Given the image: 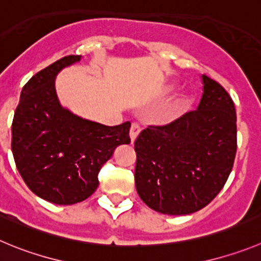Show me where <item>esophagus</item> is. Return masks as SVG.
I'll return each mask as SVG.
<instances>
[{
    "label": "esophagus",
    "mask_w": 261,
    "mask_h": 261,
    "mask_svg": "<svg viewBox=\"0 0 261 261\" xmlns=\"http://www.w3.org/2000/svg\"><path fill=\"white\" fill-rule=\"evenodd\" d=\"M140 131H142V127H140V125H139V123L134 122L133 125H131V128H130L131 142H135V139L138 138V135L140 134Z\"/></svg>",
    "instance_id": "obj_1"
}]
</instances>
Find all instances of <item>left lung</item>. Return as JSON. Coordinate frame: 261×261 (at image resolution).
<instances>
[{
	"label": "left lung",
	"mask_w": 261,
	"mask_h": 261,
	"mask_svg": "<svg viewBox=\"0 0 261 261\" xmlns=\"http://www.w3.org/2000/svg\"><path fill=\"white\" fill-rule=\"evenodd\" d=\"M196 111L165 126H148L136 138L135 187L147 206L167 215H188L223 189L234 164L237 116L219 82L202 75Z\"/></svg>",
	"instance_id": "8db88e82"
}]
</instances>
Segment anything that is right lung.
Masks as SVG:
<instances>
[{
	"label": "right lung",
	"mask_w": 261,
	"mask_h": 261,
	"mask_svg": "<svg viewBox=\"0 0 261 261\" xmlns=\"http://www.w3.org/2000/svg\"><path fill=\"white\" fill-rule=\"evenodd\" d=\"M68 55L36 73L20 94L11 126V150L29 189L55 204L89 198L99 186L101 166L121 144H130V122L106 126L63 108L55 77L80 62Z\"/></svg>",
	"instance_id": "add662e5"
}]
</instances>
